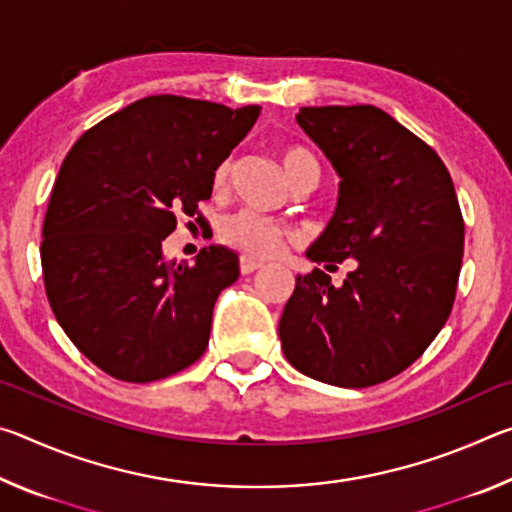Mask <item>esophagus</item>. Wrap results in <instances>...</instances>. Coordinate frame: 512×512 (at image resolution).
Wrapping results in <instances>:
<instances>
[{"mask_svg":"<svg viewBox=\"0 0 512 512\" xmlns=\"http://www.w3.org/2000/svg\"><path fill=\"white\" fill-rule=\"evenodd\" d=\"M239 268H241V275H250V273H255L257 268H262V262H255L253 257H241V262H239Z\"/></svg>","mask_w":512,"mask_h":512,"instance_id":"1","label":"esophagus"}]
</instances>
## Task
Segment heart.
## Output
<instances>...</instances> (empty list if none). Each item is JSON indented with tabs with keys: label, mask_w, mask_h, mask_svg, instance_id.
<instances>
[{
	"label": "heart",
	"mask_w": 512,
	"mask_h": 512,
	"mask_svg": "<svg viewBox=\"0 0 512 512\" xmlns=\"http://www.w3.org/2000/svg\"><path fill=\"white\" fill-rule=\"evenodd\" d=\"M282 164H284V171H287L291 183H296L298 178L307 176V173H314V176H318L316 158L309 151L298 149V146L284 151ZM230 171H232V162L230 160L221 162L214 171V185L223 187L225 183H228ZM221 235L230 246L244 250L246 255L268 257V255H275L277 250L282 248L284 239L289 237V228L284 223L271 219V216L244 210L235 216H230V219H225Z\"/></svg>",
	"instance_id": "obj_1"
}]
</instances>
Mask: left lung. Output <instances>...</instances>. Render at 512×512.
<instances>
[{
	"label": "left lung",
	"instance_id": "1",
	"mask_svg": "<svg viewBox=\"0 0 512 512\" xmlns=\"http://www.w3.org/2000/svg\"><path fill=\"white\" fill-rule=\"evenodd\" d=\"M298 124L339 173V198L307 259H352L341 287L296 277L280 318L284 357L302 375L366 388L400 375L447 323L465 225L443 160L375 106L300 108Z\"/></svg>",
	"mask_w": 512,
	"mask_h": 512
}]
</instances>
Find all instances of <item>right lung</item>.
Segmentation results:
<instances>
[{
	"label": "right lung",
	"instance_id": "1",
	"mask_svg": "<svg viewBox=\"0 0 512 512\" xmlns=\"http://www.w3.org/2000/svg\"><path fill=\"white\" fill-rule=\"evenodd\" d=\"M259 110L146 97L92 126L63 160L42 225L45 291L69 341L110 377L146 384L205 352L239 257L207 246L176 264L162 241L176 214L194 216L212 196L216 167Z\"/></svg>",
	"mask_w": 512,
	"mask_h": 512
}]
</instances>
